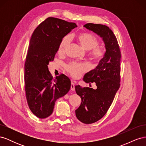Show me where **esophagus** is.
Instances as JSON below:
<instances>
[{
	"label": "esophagus",
	"instance_id": "34e87169",
	"mask_svg": "<svg viewBox=\"0 0 146 146\" xmlns=\"http://www.w3.org/2000/svg\"><path fill=\"white\" fill-rule=\"evenodd\" d=\"M70 90L72 91H75V84L74 82H71V85H70Z\"/></svg>",
	"mask_w": 146,
	"mask_h": 146
}]
</instances>
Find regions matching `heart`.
<instances>
[{"label":"heart","mask_w":146,"mask_h":146,"mask_svg":"<svg viewBox=\"0 0 146 146\" xmlns=\"http://www.w3.org/2000/svg\"><path fill=\"white\" fill-rule=\"evenodd\" d=\"M76 39L82 47L85 50H91L90 55L94 60L100 61L105 55L102 48L99 47L100 41L93 34L90 33H81L77 35ZM70 38L69 36H64L58 47L59 54H63L69 44ZM66 69L73 77H78L88 69V66L85 63L72 62L66 66Z\"/></svg>","instance_id":"obj_1"}]
</instances>
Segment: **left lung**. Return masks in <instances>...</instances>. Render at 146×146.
I'll list each match as a JSON object with an SVG mask.
<instances>
[{"label":"left lung","instance_id":"left-lung-1","mask_svg":"<svg viewBox=\"0 0 146 146\" xmlns=\"http://www.w3.org/2000/svg\"><path fill=\"white\" fill-rule=\"evenodd\" d=\"M84 27L102 38L106 48L98 66L83 77L86 83L94 82L97 89L75 86L82 99L80 107L76 110V117L82 122L90 124L98 121L107 113L120 87L121 54L116 37L107 26L88 23Z\"/></svg>","mask_w":146,"mask_h":146}]
</instances>
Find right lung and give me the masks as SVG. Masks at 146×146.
<instances>
[{
  "label": "right lung",
  "instance_id": "obj_1",
  "mask_svg": "<svg viewBox=\"0 0 146 146\" xmlns=\"http://www.w3.org/2000/svg\"><path fill=\"white\" fill-rule=\"evenodd\" d=\"M77 27L74 23L49 17L31 37L24 66L25 90L29 108L39 118L51 115L55 101L70 90V79L64 74L54 78L47 65L54 61L64 36Z\"/></svg>",
  "mask_w": 146,
  "mask_h": 146
}]
</instances>
